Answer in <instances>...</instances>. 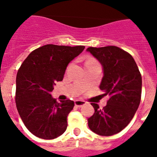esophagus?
I'll return each mask as SVG.
<instances>
[{
	"instance_id": "obj_1",
	"label": "esophagus",
	"mask_w": 157,
	"mask_h": 157,
	"mask_svg": "<svg viewBox=\"0 0 157 157\" xmlns=\"http://www.w3.org/2000/svg\"><path fill=\"white\" fill-rule=\"evenodd\" d=\"M86 103L84 100H79V99L75 100V105H76V107H82V106L86 104Z\"/></svg>"
}]
</instances>
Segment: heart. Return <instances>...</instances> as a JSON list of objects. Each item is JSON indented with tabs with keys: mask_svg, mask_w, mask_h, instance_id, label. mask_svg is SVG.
I'll return each instance as SVG.
<instances>
[{
	"mask_svg": "<svg viewBox=\"0 0 157 157\" xmlns=\"http://www.w3.org/2000/svg\"><path fill=\"white\" fill-rule=\"evenodd\" d=\"M92 61H95V60H94V59H91V58H90V59H87V61H86V62H92Z\"/></svg>",
	"mask_w": 157,
	"mask_h": 157,
	"instance_id": "b5f03b06",
	"label": "heart"
}]
</instances>
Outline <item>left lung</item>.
I'll list each match as a JSON object with an SVG mask.
<instances>
[{"mask_svg":"<svg viewBox=\"0 0 157 157\" xmlns=\"http://www.w3.org/2000/svg\"><path fill=\"white\" fill-rule=\"evenodd\" d=\"M103 67L99 89L103 96H108L103 109L91 103L94 113L88 119L90 129L102 136L119 133L133 119L141 101L142 76L134 58L121 48L108 45L89 47Z\"/></svg>","mask_w":157,"mask_h":157,"instance_id":"obj_1","label":"left lung"}]
</instances>
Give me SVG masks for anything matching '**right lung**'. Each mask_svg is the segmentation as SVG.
I'll return each instance as SVG.
<instances>
[{"instance_id": "obj_1", "label": "right lung", "mask_w": 157, "mask_h": 157, "mask_svg": "<svg viewBox=\"0 0 157 157\" xmlns=\"http://www.w3.org/2000/svg\"><path fill=\"white\" fill-rule=\"evenodd\" d=\"M85 49L83 45H45L31 52L16 76L15 103L27 129L35 136L54 139L65 132L74 102H57L50 92L63 78L67 66Z\"/></svg>"}]
</instances>
